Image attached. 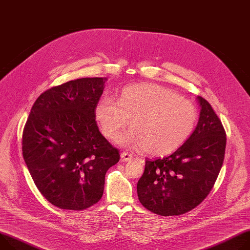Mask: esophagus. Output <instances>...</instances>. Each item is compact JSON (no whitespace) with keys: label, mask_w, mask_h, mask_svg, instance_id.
<instances>
[{"label":"esophagus","mask_w":250,"mask_h":250,"mask_svg":"<svg viewBox=\"0 0 250 250\" xmlns=\"http://www.w3.org/2000/svg\"><path fill=\"white\" fill-rule=\"evenodd\" d=\"M121 157H122L123 162H129V161H131L132 158H133V155L131 153L127 152V151H123L121 153Z\"/></svg>","instance_id":"34e87169"}]
</instances>
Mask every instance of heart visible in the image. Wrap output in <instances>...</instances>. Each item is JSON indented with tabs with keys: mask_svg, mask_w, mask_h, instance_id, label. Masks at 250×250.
<instances>
[{
	"mask_svg": "<svg viewBox=\"0 0 250 250\" xmlns=\"http://www.w3.org/2000/svg\"><path fill=\"white\" fill-rule=\"evenodd\" d=\"M96 117L107 139H115L130 121L132 129L122 135L120 143L150 155H165L188 139L197 121V109L171 89L143 83L125 87L119 100L101 99Z\"/></svg>",
	"mask_w": 250,
	"mask_h": 250,
	"instance_id": "heart-1",
	"label": "heart"
}]
</instances>
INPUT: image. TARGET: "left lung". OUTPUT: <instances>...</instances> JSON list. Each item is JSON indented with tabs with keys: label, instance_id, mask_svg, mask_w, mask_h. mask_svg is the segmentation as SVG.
Returning a JSON list of instances; mask_svg holds the SVG:
<instances>
[{
	"label": "left lung",
	"instance_id": "1",
	"mask_svg": "<svg viewBox=\"0 0 250 250\" xmlns=\"http://www.w3.org/2000/svg\"><path fill=\"white\" fill-rule=\"evenodd\" d=\"M197 100L199 120L188 141L168 156L146 160L138 195L144 208L155 214L180 215L195 208L209 194L221 169L224 127L210 104Z\"/></svg>",
	"mask_w": 250,
	"mask_h": 250
}]
</instances>
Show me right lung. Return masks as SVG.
I'll return each mask as SVG.
<instances>
[{
	"mask_svg": "<svg viewBox=\"0 0 250 250\" xmlns=\"http://www.w3.org/2000/svg\"><path fill=\"white\" fill-rule=\"evenodd\" d=\"M105 80L83 78L49 88L36 100L22 131V156L34 183L62 209L96 204L107 169L120 161L96 121Z\"/></svg>",
	"mask_w": 250,
	"mask_h": 250,
	"instance_id": "obj_1",
	"label": "right lung"
}]
</instances>
